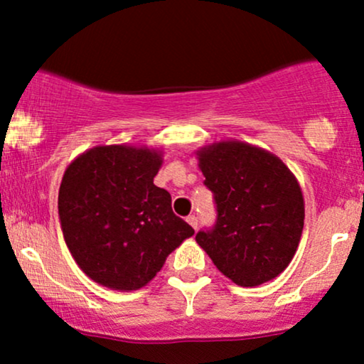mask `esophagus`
Wrapping results in <instances>:
<instances>
[{"label":"esophagus","instance_id":"esophagus-1","mask_svg":"<svg viewBox=\"0 0 364 364\" xmlns=\"http://www.w3.org/2000/svg\"><path fill=\"white\" fill-rule=\"evenodd\" d=\"M186 223L190 224L193 229L198 228V219H196V215H188L186 217Z\"/></svg>","mask_w":364,"mask_h":364}]
</instances>
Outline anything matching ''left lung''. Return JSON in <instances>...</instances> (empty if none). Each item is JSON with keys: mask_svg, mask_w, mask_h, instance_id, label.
<instances>
[{"mask_svg": "<svg viewBox=\"0 0 364 364\" xmlns=\"http://www.w3.org/2000/svg\"><path fill=\"white\" fill-rule=\"evenodd\" d=\"M217 219L196 243L237 286L272 281L289 265L304 224V202L289 168L260 147L219 141L198 150Z\"/></svg>", "mask_w": 364, "mask_h": 364, "instance_id": "8db88e82", "label": "left lung"}]
</instances>
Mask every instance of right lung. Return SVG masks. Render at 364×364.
I'll return each instance as SVG.
<instances>
[{"label": "right lung", "instance_id": "1", "mask_svg": "<svg viewBox=\"0 0 364 364\" xmlns=\"http://www.w3.org/2000/svg\"><path fill=\"white\" fill-rule=\"evenodd\" d=\"M161 152L132 145H99L68 166L58 212L63 237L92 281L136 291L156 277L168 255L195 231L154 185Z\"/></svg>", "mask_w": 364, "mask_h": 364}]
</instances>
